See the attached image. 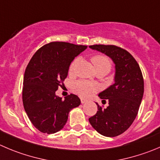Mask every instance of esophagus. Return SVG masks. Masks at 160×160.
I'll use <instances>...</instances> for the list:
<instances>
[{
    "instance_id": "1",
    "label": "esophagus",
    "mask_w": 160,
    "mask_h": 160,
    "mask_svg": "<svg viewBox=\"0 0 160 160\" xmlns=\"http://www.w3.org/2000/svg\"><path fill=\"white\" fill-rule=\"evenodd\" d=\"M88 100H86V99H85V98H81V102H82V104H84V103H86V102H87Z\"/></svg>"
}]
</instances>
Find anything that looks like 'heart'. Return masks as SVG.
I'll list each match as a JSON object with an SVG mask.
<instances>
[{
  "label": "heart",
  "instance_id": "heart-1",
  "mask_svg": "<svg viewBox=\"0 0 160 160\" xmlns=\"http://www.w3.org/2000/svg\"><path fill=\"white\" fill-rule=\"evenodd\" d=\"M90 60L97 72L104 71L106 73H108L112 69V62L104 55H94L91 57ZM77 63L78 59H74L70 63L69 68H68V74L70 75L74 74ZM74 89L81 97H87L97 92L98 90V87L95 84L88 82L84 80H78L74 84Z\"/></svg>",
  "mask_w": 160,
  "mask_h": 160
}]
</instances>
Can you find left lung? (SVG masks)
Instances as JSON below:
<instances>
[{"instance_id":"8db88e82","label":"left lung","mask_w":160,"mask_h":160,"mask_svg":"<svg viewBox=\"0 0 160 160\" xmlns=\"http://www.w3.org/2000/svg\"><path fill=\"white\" fill-rule=\"evenodd\" d=\"M89 48L104 53L115 64V84L99 94L106 108L97 105L89 118L91 126L105 137L118 136L131 126L138 115L144 94V78L139 64L127 50L116 45H93Z\"/></svg>"}]
</instances>
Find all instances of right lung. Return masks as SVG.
Wrapping results in <instances>:
<instances>
[{
	"instance_id": "1",
	"label": "right lung",
	"mask_w": 160,
	"mask_h": 160,
	"mask_svg": "<svg viewBox=\"0 0 160 160\" xmlns=\"http://www.w3.org/2000/svg\"><path fill=\"white\" fill-rule=\"evenodd\" d=\"M86 45L52 42L41 47L32 56L25 70L22 104L32 124L44 133H54L63 128L69 112L80 105L78 96L62 100L56 95L63 86L68 68Z\"/></svg>"
}]
</instances>
